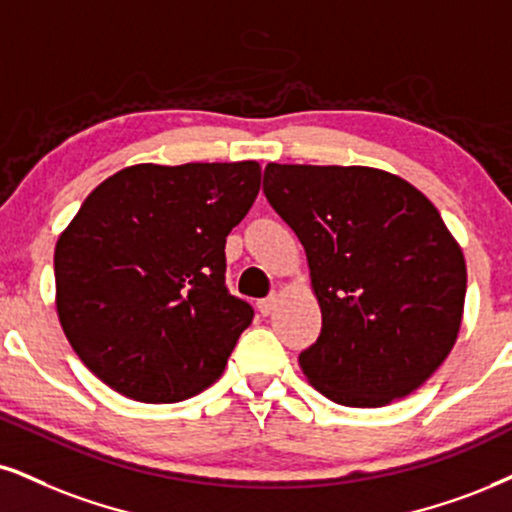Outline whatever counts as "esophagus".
Here are the masks:
<instances>
[{"label": "esophagus", "instance_id": "1", "mask_svg": "<svg viewBox=\"0 0 512 512\" xmlns=\"http://www.w3.org/2000/svg\"><path fill=\"white\" fill-rule=\"evenodd\" d=\"M275 304H277V294H270V296H266V299L258 301L256 308L261 311V315H270L275 311Z\"/></svg>", "mask_w": 512, "mask_h": 512}]
</instances>
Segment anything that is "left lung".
Wrapping results in <instances>:
<instances>
[{
	"label": "left lung",
	"mask_w": 512,
	"mask_h": 512,
	"mask_svg": "<svg viewBox=\"0 0 512 512\" xmlns=\"http://www.w3.org/2000/svg\"><path fill=\"white\" fill-rule=\"evenodd\" d=\"M263 192L306 249L323 330L299 365L342 406L403 399L444 363L463 320L465 258L410 182L365 166L268 163Z\"/></svg>",
	"instance_id": "obj_1"
}]
</instances>
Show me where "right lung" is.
<instances>
[{
  "label": "right lung",
  "instance_id": "1",
  "mask_svg": "<svg viewBox=\"0 0 512 512\" xmlns=\"http://www.w3.org/2000/svg\"><path fill=\"white\" fill-rule=\"evenodd\" d=\"M258 189L256 161L140 163L82 201L56 242V311L113 391L175 403L223 375L254 320L225 285V242Z\"/></svg>",
  "mask_w": 512,
  "mask_h": 512
}]
</instances>
